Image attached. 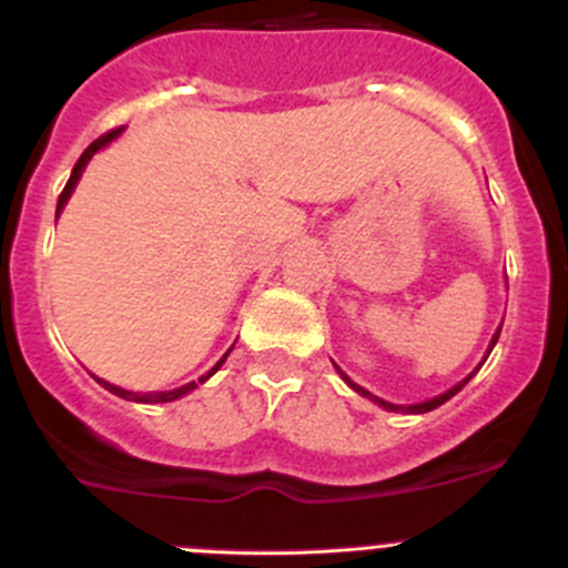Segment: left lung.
Here are the masks:
<instances>
[{
  "label": "left lung",
  "instance_id": "8db88e82",
  "mask_svg": "<svg viewBox=\"0 0 568 568\" xmlns=\"http://www.w3.org/2000/svg\"><path fill=\"white\" fill-rule=\"evenodd\" d=\"M499 332H501V328H496L494 339H490V348H488V354H490V351H494L496 339H499ZM485 359H488V356H485ZM334 368H337V365H334ZM337 374H339V376H343V382H348V387H351V390H356V393H359V396L371 398V402H376V404H379V407L390 409V413H415V415H418V413H429V409L440 407V404H446V402H449V398H452V396H457V393H460V390H463V387H466V385H468V382H471V376H474V374H477V371H474V374H471V376H466V379H463V382H457V385H455V387H452V390L440 393V396L429 398V402H420V404H409V407H398V404H390V402H385V398L374 396V393H368V390H365V387L354 385V382H351V379H348V376H345V374H343V371H339V368H337Z\"/></svg>",
  "mask_w": 568,
  "mask_h": 568
}]
</instances>
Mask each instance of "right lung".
<instances>
[{
    "label": "right lung",
    "instance_id": "obj_1",
    "mask_svg": "<svg viewBox=\"0 0 568 568\" xmlns=\"http://www.w3.org/2000/svg\"><path fill=\"white\" fill-rule=\"evenodd\" d=\"M119 133H122V128H116V131H108V133H102V136L97 139V142H91L89 148H85V153L80 155V159H78V164H74V170H72V178H69V181H67V186H63V192H61V197H58V212H55V217H58V214H61V209L67 206L69 194H72V189H74V183H78V178L83 175V166L89 164V159H91V155H94L97 150H100V148H105V144L111 142V139H116ZM229 354H231V351H229ZM229 354H225V356H229ZM225 356H223V359L217 362V365H214L212 371H209L206 376H200L197 382H189V385L178 387V390H166V393H131V390H122V387H116V385H108V382H102V379H97V382H100V385L105 387V390H111L113 396H119V398H128V402H139V404H164V402H175V398L186 396V393H192L194 387H197V385H203V382H206L209 376H212L214 371L220 368V365H223V362H225Z\"/></svg>",
    "mask_w": 568,
    "mask_h": 568
}]
</instances>
